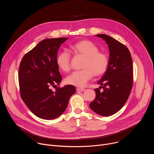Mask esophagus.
Instances as JSON below:
<instances>
[{
    "mask_svg": "<svg viewBox=\"0 0 154 154\" xmlns=\"http://www.w3.org/2000/svg\"><path fill=\"white\" fill-rule=\"evenodd\" d=\"M77 91H85V88H77Z\"/></svg>",
    "mask_w": 154,
    "mask_h": 154,
    "instance_id": "esophagus-1",
    "label": "esophagus"
}]
</instances>
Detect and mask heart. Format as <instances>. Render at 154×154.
<instances>
[{
	"mask_svg": "<svg viewBox=\"0 0 154 154\" xmlns=\"http://www.w3.org/2000/svg\"><path fill=\"white\" fill-rule=\"evenodd\" d=\"M72 51L77 55L85 57L82 68L83 69L73 72L68 76L66 83L76 86H85L93 75L98 77L103 75L108 69L109 63L108 55L100 52L97 45L90 40H81L71 46ZM58 66L64 72L71 69V55L67 51H62L57 57Z\"/></svg>",
	"mask_w": 154,
	"mask_h": 154,
	"instance_id": "1",
	"label": "heart"
}]
</instances>
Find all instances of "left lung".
Masks as SVG:
<instances>
[{"mask_svg": "<svg viewBox=\"0 0 154 154\" xmlns=\"http://www.w3.org/2000/svg\"><path fill=\"white\" fill-rule=\"evenodd\" d=\"M105 41L109 50V63L97 84L103 91L94 89L95 99L90 104L93 111L103 116L117 113L127 102L133 86V63L128 48L116 39L104 34L96 35Z\"/></svg>", "mask_w": 154, "mask_h": 154, "instance_id": "1", "label": "left lung"}]
</instances>
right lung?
Wrapping results in <instances>:
<instances>
[{
    "label": "right lung",
    "mask_w": 154,
    "mask_h": 154,
    "mask_svg": "<svg viewBox=\"0 0 154 154\" xmlns=\"http://www.w3.org/2000/svg\"><path fill=\"white\" fill-rule=\"evenodd\" d=\"M68 38L45 39L27 52L22 59L19 68L20 97L36 116L53 119L65 111L75 88L68 85L59 86L62 80L56 59L58 49Z\"/></svg>",
    "instance_id": "add662e5"
}]
</instances>
